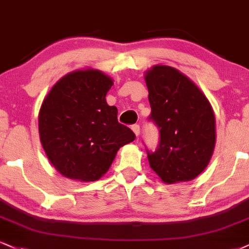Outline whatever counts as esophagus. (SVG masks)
Segmentation results:
<instances>
[{
	"label": "esophagus",
	"instance_id": "obj_1",
	"mask_svg": "<svg viewBox=\"0 0 249 249\" xmlns=\"http://www.w3.org/2000/svg\"><path fill=\"white\" fill-rule=\"evenodd\" d=\"M132 131L137 137H139V133H140V126H139V125H138V124L132 125Z\"/></svg>",
	"mask_w": 249,
	"mask_h": 249
}]
</instances>
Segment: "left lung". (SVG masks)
I'll return each instance as SVG.
<instances>
[{
	"label": "left lung",
	"instance_id": "left-lung-1",
	"mask_svg": "<svg viewBox=\"0 0 249 249\" xmlns=\"http://www.w3.org/2000/svg\"><path fill=\"white\" fill-rule=\"evenodd\" d=\"M159 145L147 152L151 168L166 183L190 181L210 161L215 142L214 115L208 98L181 71L154 66L145 75Z\"/></svg>",
	"mask_w": 249,
	"mask_h": 249
}]
</instances>
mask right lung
I'll list each match as a JSON object with an SVG mask.
<instances>
[{
  "label": "right lung",
  "mask_w": 249,
  "mask_h": 249,
  "mask_svg": "<svg viewBox=\"0 0 249 249\" xmlns=\"http://www.w3.org/2000/svg\"><path fill=\"white\" fill-rule=\"evenodd\" d=\"M112 80L100 71L67 74L45 97L39 136L51 163L68 178L90 182L107 172L122 146L136 134L118 123L106 96Z\"/></svg>",
  "instance_id": "obj_1"
}]
</instances>
